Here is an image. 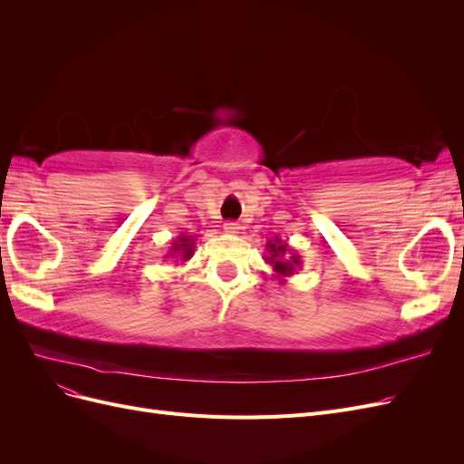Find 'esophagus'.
Returning <instances> with one entry per match:
<instances>
[{"label":"esophagus","mask_w":464,"mask_h":464,"mask_svg":"<svg viewBox=\"0 0 464 464\" xmlns=\"http://www.w3.org/2000/svg\"><path fill=\"white\" fill-rule=\"evenodd\" d=\"M240 224L237 222H227L224 224V232H228V234H240Z\"/></svg>","instance_id":"obj_1"}]
</instances>
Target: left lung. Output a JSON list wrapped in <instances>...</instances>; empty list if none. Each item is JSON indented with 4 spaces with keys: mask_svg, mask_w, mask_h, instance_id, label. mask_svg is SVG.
Segmentation results:
<instances>
[{
    "mask_svg": "<svg viewBox=\"0 0 464 464\" xmlns=\"http://www.w3.org/2000/svg\"><path fill=\"white\" fill-rule=\"evenodd\" d=\"M265 247L269 251V256H265V261L273 266L278 283H286V278L302 266V257L286 242L280 240L278 236L266 242Z\"/></svg>",
    "mask_w": 464,
    "mask_h": 464,
    "instance_id": "obj_1",
    "label": "left lung"
}]
</instances>
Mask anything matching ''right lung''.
<instances>
[{"instance_id":"obj_1","label":"right lung","mask_w":464,"mask_h":464,"mask_svg":"<svg viewBox=\"0 0 464 464\" xmlns=\"http://www.w3.org/2000/svg\"><path fill=\"white\" fill-rule=\"evenodd\" d=\"M195 254V234L181 232L176 240H172V247L168 249L164 259H174L176 263H186Z\"/></svg>"}]
</instances>
